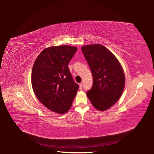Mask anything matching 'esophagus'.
<instances>
[{
    "label": "esophagus",
    "instance_id": "esophagus-1",
    "mask_svg": "<svg viewBox=\"0 0 154 154\" xmlns=\"http://www.w3.org/2000/svg\"><path fill=\"white\" fill-rule=\"evenodd\" d=\"M82 88H83L82 84H79V89H80V90H82Z\"/></svg>",
    "mask_w": 154,
    "mask_h": 154
}]
</instances>
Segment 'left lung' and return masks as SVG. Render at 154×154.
<instances>
[{"label": "left lung", "mask_w": 154, "mask_h": 154, "mask_svg": "<svg viewBox=\"0 0 154 154\" xmlns=\"http://www.w3.org/2000/svg\"><path fill=\"white\" fill-rule=\"evenodd\" d=\"M81 49L93 76V85L87 95L96 109L106 110L119 100L124 91L125 79L122 67L102 45H84Z\"/></svg>", "instance_id": "obj_1"}]
</instances>
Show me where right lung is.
<instances>
[{"mask_svg":"<svg viewBox=\"0 0 154 154\" xmlns=\"http://www.w3.org/2000/svg\"><path fill=\"white\" fill-rule=\"evenodd\" d=\"M77 51L76 47L66 45L47 47L32 67V86L37 98L48 109L60 114L70 110L79 87L68 68Z\"/></svg>","mask_w":154,"mask_h":154,"instance_id":"obj_1","label":"right lung"}]
</instances>
